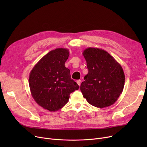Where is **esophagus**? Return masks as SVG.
Returning a JSON list of instances; mask_svg holds the SVG:
<instances>
[{"label": "esophagus", "instance_id": "obj_1", "mask_svg": "<svg viewBox=\"0 0 147 147\" xmlns=\"http://www.w3.org/2000/svg\"><path fill=\"white\" fill-rule=\"evenodd\" d=\"M76 82H77V83L79 84V86H80V84H81V80H78Z\"/></svg>", "mask_w": 147, "mask_h": 147}]
</instances>
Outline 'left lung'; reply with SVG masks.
<instances>
[{"mask_svg":"<svg viewBox=\"0 0 147 147\" xmlns=\"http://www.w3.org/2000/svg\"><path fill=\"white\" fill-rule=\"evenodd\" d=\"M88 69L80 90L87 101L95 107H108L122 93L125 77L121 65L105 50L88 48L83 52Z\"/></svg>","mask_w":147,"mask_h":147,"instance_id":"obj_1","label":"left lung"}]
</instances>
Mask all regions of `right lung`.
<instances>
[{"label":"right lung","instance_id":"right-lung-1","mask_svg":"<svg viewBox=\"0 0 147 147\" xmlns=\"http://www.w3.org/2000/svg\"><path fill=\"white\" fill-rule=\"evenodd\" d=\"M69 55V50L65 48L52 50L39 60L30 73L31 94L45 110L56 111L62 109L68 102L69 94L79 88L65 66Z\"/></svg>","mask_w":147,"mask_h":147}]
</instances>
